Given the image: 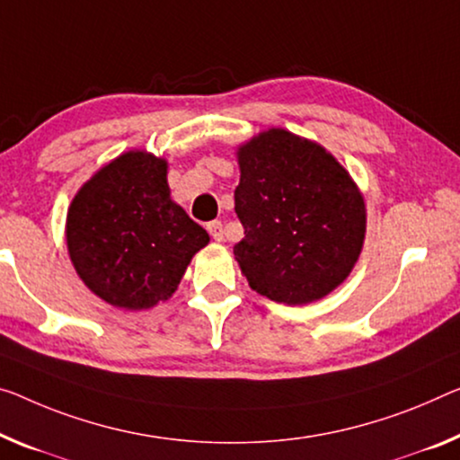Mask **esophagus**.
<instances>
[{"label":"esophagus","instance_id":"obj_1","mask_svg":"<svg viewBox=\"0 0 460 460\" xmlns=\"http://www.w3.org/2000/svg\"><path fill=\"white\" fill-rule=\"evenodd\" d=\"M208 232L211 234V238L217 240V243H222L224 240V228H222V222L220 220H214L208 224Z\"/></svg>","mask_w":460,"mask_h":460}]
</instances>
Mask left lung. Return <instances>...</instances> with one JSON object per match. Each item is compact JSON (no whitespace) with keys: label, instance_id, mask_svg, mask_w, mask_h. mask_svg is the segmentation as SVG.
Returning <instances> with one entry per match:
<instances>
[{"label":"left lung","instance_id":"8db88e82","mask_svg":"<svg viewBox=\"0 0 460 460\" xmlns=\"http://www.w3.org/2000/svg\"><path fill=\"white\" fill-rule=\"evenodd\" d=\"M234 209L244 238L234 257L270 300L308 304L348 278L364 244L356 182L324 147L270 129L240 147Z\"/></svg>","mask_w":460,"mask_h":460}]
</instances>
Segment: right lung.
Here are the masks:
<instances>
[{
	"mask_svg": "<svg viewBox=\"0 0 460 460\" xmlns=\"http://www.w3.org/2000/svg\"><path fill=\"white\" fill-rule=\"evenodd\" d=\"M208 232L171 199L166 162L127 152L98 171L67 214V249L84 284L112 306L168 300Z\"/></svg>",
	"mask_w": 460,
	"mask_h": 460,
	"instance_id": "right-lung-1",
	"label": "right lung"
}]
</instances>
